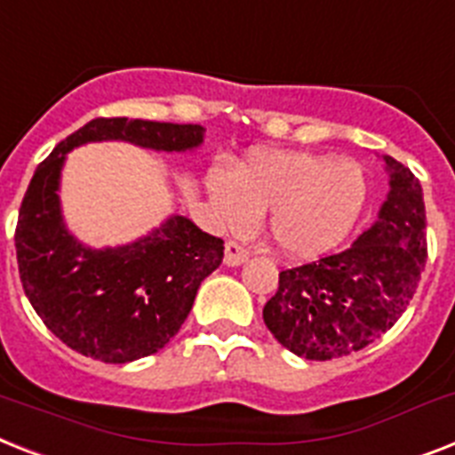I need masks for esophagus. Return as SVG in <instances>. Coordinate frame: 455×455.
<instances>
[{
  "label": "esophagus",
  "instance_id": "1",
  "mask_svg": "<svg viewBox=\"0 0 455 455\" xmlns=\"http://www.w3.org/2000/svg\"><path fill=\"white\" fill-rule=\"evenodd\" d=\"M247 257H250V252H247L245 247H240L238 243L228 240L227 250H224V264H227V266H240L243 261H247Z\"/></svg>",
  "mask_w": 455,
  "mask_h": 455
}]
</instances>
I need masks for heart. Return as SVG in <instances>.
I'll return each instance as SVG.
<instances>
[{
    "label": "heart",
    "mask_w": 455,
    "mask_h": 455,
    "mask_svg": "<svg viewBox=\"0 0 455 455\" xmlns=\"http://www.w3.org/2000/svg\"><path fill=\"white\" fill-rule=\"evenodd\" d=\"M208 196L227 227L245 231L268 212L266 231L287 257H315L341 243L367 201L364 170L313 151L259 149L234 170L208 175Z\"/></svg>",
    "instance_id": "obj_1"
}]
</instances>
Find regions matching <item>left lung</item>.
<instances>
[{
    "instance_id": "8db88e82",
    "label": "left lung",
    "mask_w": 455,
    "mask_h": 455,
    "mask_svg": "<svg viewBox=\"0 0 455 455\" xmlns=\"http://www.w3.org/2000/svg\"><path fill=\"white\" fill-rule=\"evenodd\" d=\"M386 201L376 221L348 250L280 273L264 306V323L294 355L334 360L386 334L402 313L426 266V203L420 182L393 156Z\"/></svg>"
}]
</instances>
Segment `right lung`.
Wrapping results in <instances>:
<instances>
[{"instance_id":"right-lung-1","label":"right lung","mask_w":455,"mask_h":455,"mask_svg":"<svg viewBox=\"0 0 455 455\" xmlns=\"http://www.w3.org/2000/svg\"><path fill=\"white\" fill-rule=\"evenodd\" d=\"M198 124L93 119L32 175L18 212L16 257L25 297L62 343L93 360L125 364L154 355L180 331L201 283L224 259V240L170 215L140 238L91 247L69 231L60 203L68 154L91 142H131L165 154L196 151Z\"/></svg>"}]
</instances>
